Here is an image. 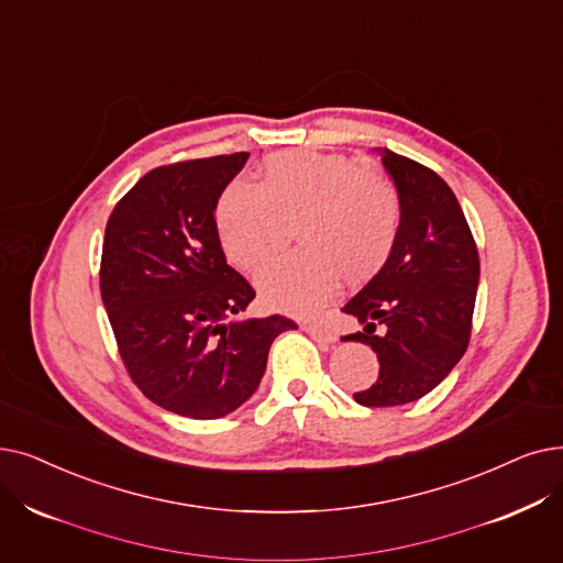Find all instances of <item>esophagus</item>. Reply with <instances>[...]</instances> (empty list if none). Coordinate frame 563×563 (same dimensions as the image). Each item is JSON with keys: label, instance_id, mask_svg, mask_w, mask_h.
I'll use <instances>...</instances> for the list:
<instances>
[{"label": "esophagus", "instance_id": "obj_1", "mask_svg": "<svg viewBox=\"0 0 563 563\" xmlns=\"http://www.w3.org/2000/svg\"><path fill=\"white\" fill-rule=\"evenodd\" d=\"M303 331L308 335H312L317 342H335V333L322 322H308V324H303Z\"/></svg>", "mask_w": 563, "mask_h": 563}]
</instances>
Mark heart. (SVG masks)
<instances>
[{
	"label": "heart",
	"instance_id": "1",
	"mask_svg": "<svg viewBox=\"0 0 563 563\" xmlns=\"http://www.w3.org/2000/svg\"><path fill=\"white\" fill-rule=\"evenodd\" d=\"M301 249L257 280L268 308L306 314L340 283L373 280L398 246L402 200L398 188L345 154L289 150L266 156L257 184L230 181L213 207L225 257L257 274L276 251V218H295Z\"/></svg>",
	"mask_w": 563,
	"mask_h": 563
}]
</instances>
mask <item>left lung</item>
I'll return each mask as SVG.
<instances>
[{"label":"left lung","mask_w":563,"mask_h":563,"mask_svg":"<svg viewBox=\"0 0 563 563\" xmlns=\"http://www.w3.org/2000/svg\"><path fill=\"white\" fill-rule=\"evenodd\" d=\"M402 200V228L388 264L342 312L363 331L342 340L371 345L379 361L373 386L354 394L363 407H396L423 398L467 352L478 251L460 202L430 167L379 150Z\"/></svg>","instance_id":"1"}]
</instances>
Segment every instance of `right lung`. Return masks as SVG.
Segmentation results:
<instances>
[{
    "instance_id": "1",
    "label": "right lung",
    "mask_w": 563,
    "mask_h": 563,
    "mask_svg": "<svg viewBox=\"0 0 563 563\" xmlns=\"http://www.w3.org/2000/svg\"><path fill=\"white\" fill-rule=\"evenodd\" d=\"M249 156L161 165L106 225L101 297L119 356L146 398L188 419H221L246 402L272 342L297 329L283 314L234 320L255 289L228 264L213 207Z\"/></svg>"
}]
</instances>
